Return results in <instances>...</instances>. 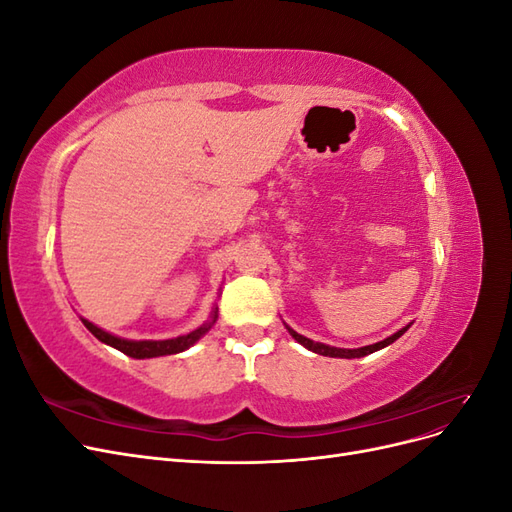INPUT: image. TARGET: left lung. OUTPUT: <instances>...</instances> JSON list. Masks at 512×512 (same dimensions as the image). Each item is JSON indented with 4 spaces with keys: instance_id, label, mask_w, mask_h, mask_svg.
Listing matches in <instances>:
<instances>
[{
    "instance_id": "8db88e82",
    "label": "left lung",
    "mask_w": 512,
    "mask_h": 512,
    "mask_svg": "<svg viewBox=\"0 0 512 512\" xmlns=\"http://www.w3.org/2000/svg\"><path fill=\"white\" fill-rule=\"evenodd\" d=\"M284 324H286V322H284ZM410 327H412V322L406 324L404 329H399L397 333H393L391 337H386V339H382V342H376V344H371V346H363V348H335V346H327V344L314 342V339H309V337H303L301 333L290 329L288 324H286L288 333H290L294 339H297V342H299L303 348L312 350V352H316V354H322V356H333V359H361V356H367V354H371V352H378V350H382V348H386V346H391V344L395 342V339H399Z\"/></svg>"
}]
</instances>
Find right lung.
I'll list each match as a JSON object with an SVG mask.
<instances>
[{
    "label": "right lung",
    "instance_id": "right-lung-1",
    "mask_svg": "<svg viewBox=\"0 0 512 512\" xmlns=\"http://www.w3.org/2000/svg\"><path fill=\"white\" fill-rule=\"evenodd\" d=\"M85 327L89 329V333L98 337L102 344L113 346L115 350L132 356V359H153V356H166V354H177L188 350L190 346H194L200 337L207 335L211 331V327L218 320V307L211 309L209 320H205L200 324L198 329L179 335V337H170V339H126V337H117L113 333H108L100 327H96L94 322H89L85 318H81Z\"/></svg>",
    "mask_w": 512,
    "mask_h": 512
}]
</instances>
